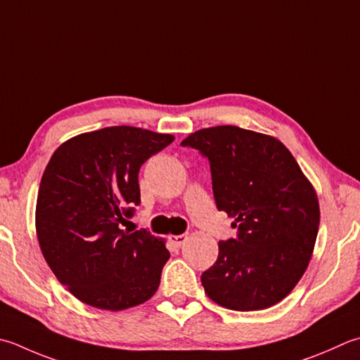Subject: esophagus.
<instances>
[{"mask_svg": "<svg viewBox=\"0 0 360 360\" xmlns=\"http://www.w3.org/2000/svg\"><path fill=\"white\" fill-rule=\"evenodd\" d=\"M187 236L186 234H179V236H170V242L173 246H176V248H181L182 245H184L187 242Z\"/></svg>", "mask_w": 360, "mask_h": 360, "instance_id": "obj_1", "label": "esophagus"}]
</instances>
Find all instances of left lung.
Instances as JSON below:
<instances>
[{"mask_svg":"<svg viewBox=\"0 0 360 360\" xmlns=\"http://www.w3.org/2000/svg\"><path fill=\"white\" fill-rule=\"evenodd\" d=\"M182 146L209 159L218 210L237 237L218 242L201 274L207 297L231 311H260L284 300L304 274L320 224L319 198L278 139L237 126L190 134Z\"/></svg>","mask_w":360,"mask_h":360,"instance_id":"8db88e82","label":"left lung"}]
</instances>
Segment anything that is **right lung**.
<instances>
[{"mask_svg": "<svg viewBox=\"0 0 360 360\" xmlns=\"http://www.w3.org/2000/svg\"><path fill=\"white\" fill-rule=\"evenodd\" d=\"M173 140L110 126L67 140L49 159L35 207L40 250L59 283L86 304L115 312L156 293L170 259L165 242L122 224L140 204V167Z\"/></svg>", "mask_w": 360, "mask_h": 360, "instance_id": "right-lung-1", "label": "right lung"}]
</instances>
